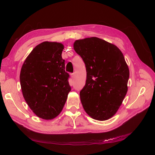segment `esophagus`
Instances as JSON below:
<instances>
[{
  "label": "esophagus",
  "mask_w": 155,
  "mask_h": 155,
  "mask_svg": "<svg viewBox=\"0 0 155 155\" xmlns=\"http://www.w3.org/2000/svg\"><path fill=\"white\" fill-rule=\"evenodd\" d=\"M70 75H71V78H72V79L74 78V77H75V73H74H74H72Z\"/></svg>",
  "instance_id": "obj_1"
}]
</instances>
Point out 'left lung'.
Listing matches in <instances>:
<instances>
[{"label":"left lung","mask_w":155,"mask_h":155,"mask_svg":"<svg viewBox=\"0 0 155 155\" xmlns=\"http://www.w3.org/2000/svg\"><path fill=\"white\" fill-rule=\"evenodd\" d=\"M74 49L86 67V83L80 91L83 109L93 119L109 120L127 92L129 70L124 56L114 45L94 37L76 41Z\"/></svg>","instance_id":"1"}]
</instances>
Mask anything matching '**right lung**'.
I'll list each match as a JSON object with an SVG mask.
<instances>
[{
	"label": "right lung",
	"instance_id": "obj_1",
	"mask_svg": "<svg viewBox=\"0 0 155 155\" xmlns=\"http://www.w3.org/2000/svg\"><path fill=\"white\" fill-rule=\"evenodd\" d=\"M63 44L45 41L33 49L23 63L20 82L26 102L42 119L58 116L71 87L62 58Z\"/></svg>",
	"mask_w": 155,
	"mask_h": 155
}]
</instances>
